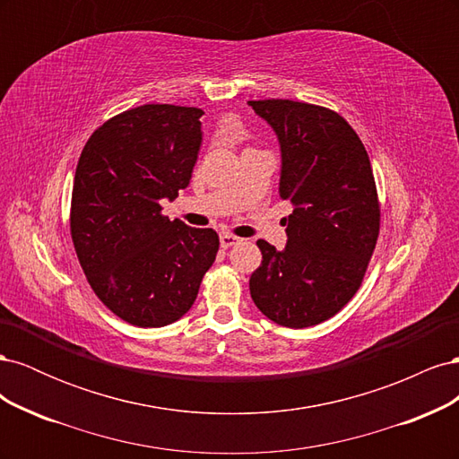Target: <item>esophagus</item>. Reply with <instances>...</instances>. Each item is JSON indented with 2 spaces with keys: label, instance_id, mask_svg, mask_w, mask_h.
Segmentation results:
<instances>
[{
  "label": "esophagus",
  "instance_id": "1",
  "mask_svg": "<svg viewBox=\"0 0 459 459\" xmlns=\"http://www.w3.org/2000/svg\"><path fill=\"white\" fill-rule=\"evenodd\" d=\"M239 241V238H235V235L233 233H221L220 235V245L221 247H224V248H230V247H233L235 243H238Z\"/></svg>",
  "mask_w": 459,
  "mask_h": 459
}]
</instances>
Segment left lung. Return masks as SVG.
<instances>
[{
    "label": "left lung",
    "instance_id": "1",
    "mask_svg": "<svg viewBox=\"0 0 459 459\" xmlns=\"http://www.w3.org/2000/svg\"><path fill=\"white\" fill-rule=\"evenodd\" d=\"M277 135L280 197L287 245L258 239L253 272L258 310L283 327H310L335 316L364 280L379 235V201L371 162L358 134L325 107L289 100L248 101Z\"/></svg>",
    "mask_w": 459,
    "mask_h": 459
}]
</instances>
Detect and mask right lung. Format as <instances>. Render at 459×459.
Wrapping results in <instances>:
<instances>
[{
    "label": "right lung",
    "mask_w": 459,
    "mask_h": 459,
    "mask_svg": "<svg viewBox=\"0 0 459 459\" xmlns=\"http://www.w3.org/2000/svg\"><path fill=\"white\" fill-rule=\"evenodd\" d=\"M197 107L142 105L97 128L76 166L71 233L105 307L137 327L189 312L218 253V233L160 214L189 186L203 143Z\"/></svg>",
    "instance_id": "add662e5"
}]
</instances>
